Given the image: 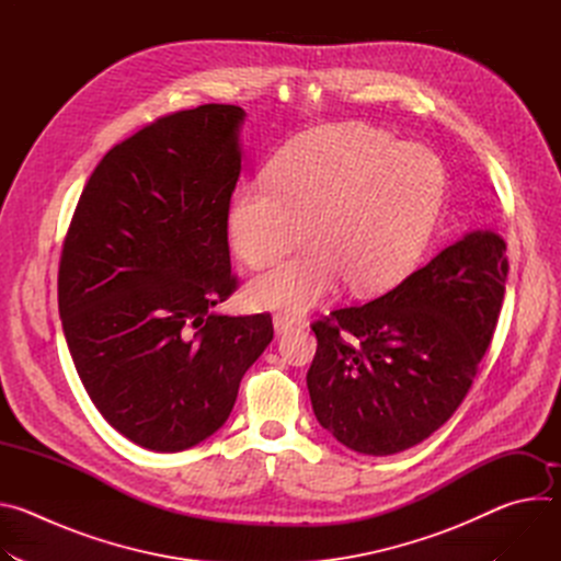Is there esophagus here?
<instances>
[{
  "label": "esophagus",
  "instance_id": "34e87169",
  "mask_svg": "<svg viewBox=\"0 0 561 561\" xmlns=\"http://www.w3.org/2000/svg\"><path fill=\"white\" fill-rule=\"evenodd\" d=\"M293 319L288 317V314H275L273 317V329H275V335H282V333H286L288 329H293Z\"/></svg>",
  "mask_w": 561,
  "mask_h": 561
}]
</instances>
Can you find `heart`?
<instances>
[{
  "label": "heart",
  "mask_w": 561,
  "mask_h": 561,
  "mask_svg": "<svg viewBox=\"0 0 561 561\" xmlns=\"http://www.w3.org/2000/svg\"><path fill=\"white\" fill-rule=\"evenodd\" d=\"M268 175L234 195V255L251 268L271 266L304 244L308 226L314 247L249 284V304L266 310L304 312L344 279L359 295L402 282L420 264L444 199L431 150L366 124L301 137Z\"/></svg>",
  "instance_id": "obj_1"
}]
</instances>
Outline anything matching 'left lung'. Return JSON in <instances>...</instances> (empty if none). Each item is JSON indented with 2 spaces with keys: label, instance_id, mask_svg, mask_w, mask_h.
Returning a JSON list of instances; mask_svg holds the SVG:
<instances>
[{
  "label": "left lung",
  "instance_id": "8db88e82",
  "mask_svg": "<svg viewBox=\"0 0 561 561\" xmlns=\"http://www.w3.org/2000/svg\"><path fill=\"white\" fill-rule=\"evenodd\" d=\"M506 242L472 230L397 288L312 324L306 375L317 422L386 457L431 437L466 397L502 310Z\"/></svg>",
  "mask_w": 561,
  "mask_h": 561
}]
</instances>
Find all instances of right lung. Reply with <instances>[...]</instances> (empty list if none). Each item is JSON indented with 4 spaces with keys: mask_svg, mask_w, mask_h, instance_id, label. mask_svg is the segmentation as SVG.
Returning a JSON list of instances; mask_svg holds the SVG:
<instances>
[{
    "mask_svg": "<svg viewBox=\"0 0 561 561\" xmlns=\"http://www.w3.org/2000/svg\"><path fill=\"white\" fill-rule=\"evenodd\" d=\"M247 113L204 104L113 146L75 208L59 317L91 402L124 437L186 450L228 420L271 314L213 312L237 286L228 204Z\"/></svg>",
    "mask_w": 561,
    "mask_h": 561,
    "instance_id": "1",
    "label": "right lung"
}]
</instances>
